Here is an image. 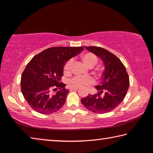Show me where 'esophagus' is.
<instances>
[{"mask_svg": "<svg viewBox=\"0 0 153 153\" xmlns=\"http://www.w3.org/2000/svg\"><path fill=\"white\" fill-rule=\"evenodd\" d=\"M79 88H74V87H71L70 88H69V90H70V91H73V90H78Z\"/></svg>", "mask_w": 153, "mask_h": 153, "instance_id": "1", "label": "esophagus"}]
</instances>
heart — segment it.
Wrapping results in <instances>:
<instances>
[{"label": "heart", "mask_w": 153, "mask_h": 153, "mask_svg": "<svg viewBox=\"0 0 153 153\" xmlns=\"http://www.w3.org/2000/svg\"><path fill=\"white\" fill-rule=\"evenodd\" d=\"M82 60L83 63L88 68H92L97 63V57L94 54L91 53H87L83 55L82 56ZM72 60L68 61L64 66V73L69 74L71 71ZM94 79L90 77H75L70 80L69 84L71 86L77 88H83L89 86L94 83Z\"/></svg>", "instance_id": "b5f03b06"}]
</instances>
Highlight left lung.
<instances>
[{"label":"left lung","mask_w":153,"mask_h":153,"mask_svg":"<svg viewBox=\"0 0 153 153\" xmlns=\"http://www.w3.org/2000/svg\"><path fill=\"white\" fill-rule=\"evenodd\" d=\"M85 48L101 59L105 69L102 82L95 86L98 90L97 94H88L82 98L81 102L92 112H110L123 101L129 88V76L126 67L117 56L105 48L97 46Z\"/></svg>","instance_id":"left-lung-1"}]
</instances>
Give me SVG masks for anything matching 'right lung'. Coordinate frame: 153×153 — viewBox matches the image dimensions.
<instances>
[{"label": "right lung", "instance_id": "right-lung-1", "mask_svg": "<svg viewBox=\"0 0 153 153\" xmlns=\"http://www.w3.org/2000/svg\"><path fill=\"white\" fill-rule=\"evenodd\" d=\"M83 49L82 46L51 47L33 56L28 63L22 76L21 89L25 100L35 111L48 115L64 105L69 92L61 82L64 66Z\"/></svg>", "mask_w": 153, "mask_h": 153}]
</instances>
